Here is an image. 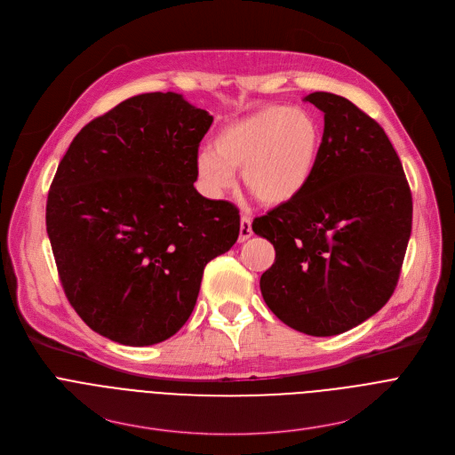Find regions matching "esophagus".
I'll list each match as a JSON object with an SVG mask.
<instances>
[{
  "label": "esophagus",
  "mask_w": 455,
  "mask_h": 455,
  "mask_svg": "<svg viewBox=\"0 0 455 455\" xmlns=\"http://www.w3.org/2000/svg\"><path fill=\"white\" fill-rule=\"evenodd\" d=\"M251 235V220L248 216H241L239 223V241H246Z\"/></svg>",
  "instance_id": "obj_1"
}]
</instances>
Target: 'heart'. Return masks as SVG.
<instances>
[{"label":"heart","mask_w":455,"mask_h":455,"mask_svg":"<svg viewBox=\"0 0 455 455\" xmlns=\"http://www.w3.org/2000/svg\"><path fill=\"white\" fill-rule=\"evenodd\" d=\"M212 148L198 153L194 171L200 190L221 198L243 183L263 205L293 202L309 185L322 148V129L313 113L290 106H267L221 125Z\"/></svg>","instance_id":"1"}]
</instances>
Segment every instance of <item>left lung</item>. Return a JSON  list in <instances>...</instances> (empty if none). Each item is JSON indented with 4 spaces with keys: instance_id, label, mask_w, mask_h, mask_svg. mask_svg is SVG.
<instances>
[{
    "instance_id": "left-lung-1",
    "label": "left lung",
    "mask_w": 455,
    "mask_h": 455,
    "mask_svg": "<svg viewBox=\"0 0 455 455\" xmlns=\"http://www.w3.org/2000/svg\"><path fill=\"white\" fill-rule=\"evenodd\" d=\"M304 100L323 113L315 174L299 198L255 218L275 248L261 275L267 306L286 326L333 337L379 311L400 279L412 230V194L381 125L326 92Z\"/></svg>"
}]
</instances>
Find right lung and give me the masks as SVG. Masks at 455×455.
Masks as SVG:
<instances>
[{
  "mask_svg": "<svg viewBox=\"0 0 455 455\" xmlns=\"http://www.w3.org/2000/svg\"><path fill=\"white\" fill-rule=\"evenodd\" d=\"M212 115L144 93L86 124L62 156L46 232L67 299L124 346H153L190 316L204 270L239 235V211L194 188Z\"/></svg>",
  "mask_w": 455,
  "mask_h": 455,
  "instance_id": "right-lung-1",
  "label": "right lung"
}]
</instances>
